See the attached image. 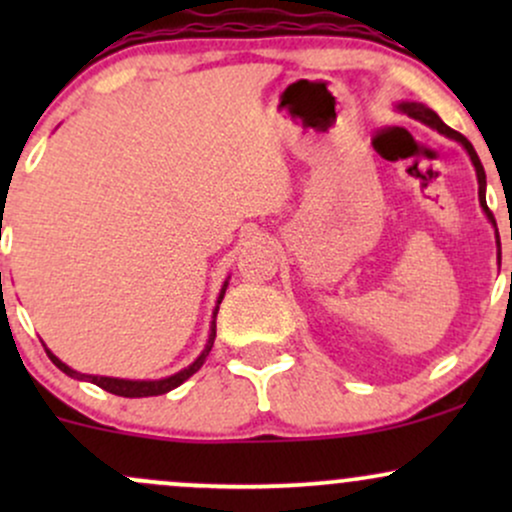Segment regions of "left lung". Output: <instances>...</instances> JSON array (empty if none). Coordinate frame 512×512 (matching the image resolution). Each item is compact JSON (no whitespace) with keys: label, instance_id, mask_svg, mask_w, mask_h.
I'll use <instances>...</instances> for the list:
<instances>
[{"label":"left lung","instance_id":"left-lung-1","mask_svg":"<svg viewBox=\"0 0 512 512\" xmlns=\"http://www.w3.org/2000/svg\"><path fill=\"white\" fill-rule=\"evenodd\" d=\"M397 108L402 110V113H407L409 117H414V120H419V122H424V125H428V127L438 129L440 134H445V137L455 139V142H460V144L464 146V149H467V154H469V158H472V163H474V170H477V180H479V204H481V209L486 211V216H489V221H491L493 214L489 211V207H486V173H484V166H481L477 151H474V146L469 144L467 139H464L460 132H455V129H450L448 125H445V122L440 120V117H438L436 113H433L431 108H426V105H421V103H399Z\"/></svg>","mask_w":512,"mask_h":512}]
</instances>
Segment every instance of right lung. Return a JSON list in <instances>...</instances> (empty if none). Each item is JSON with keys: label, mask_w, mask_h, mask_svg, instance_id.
<instances>
[{"label": "right lung", "mask_w": 512, "mask_h": 512, "mask_svg": "<svg viewBox=\"0 0 512 512\" xmlns=\"http://www.w3.org/2000/svg\"><path fill=\"white\" fill-rule=\"evenodd\" d=\"M226 286H228V281H223L221 293H219V301H216V308H214V320H211L209 342H207V346H204V351H202V354L197 356V361L192 363V366L182 368L180 373L170 375V378H163V380H122V378H103V375H86V373H76L74 368H69L67 363H62L60 358H57L55 354H52L50 349H45V351H48L50 361L55 363V366L60 368L62 373H67L69 378H76V380H88V383H93V385L103 387V390H105V392H110V395H117V397H154V395H166V392L175 390V387L185 383V380L190 378V375H195L197 370L202 368V363L207 361V356H209L211 346H214V339H216V313H219V305H221V301H223V293H226Z\"/></svg>", "instance_id": "add662e5"}]
</instances>
